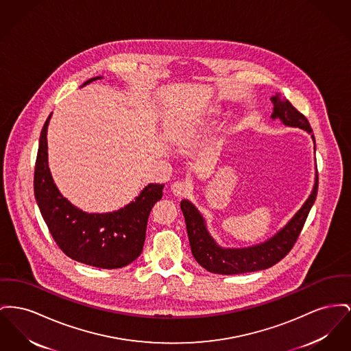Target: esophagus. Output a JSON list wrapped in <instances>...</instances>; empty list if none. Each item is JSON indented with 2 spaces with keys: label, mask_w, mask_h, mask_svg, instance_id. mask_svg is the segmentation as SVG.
I'll list each match as a JSON object with an SVG mask.
<instances>
[{
  "label": "esophagus",
  "mask_w": 351,
  "mask_h": 351,
  "mask_svg": "<svg viewBox=\"0 0 351 351\" xmlns=\"http://www.w3.org/2000/svg\"><path fill=\"white\" fill-rule=\"evenodd\" d=\"M188 191H189V184L186 182H175L171 184V192L178 197L184 196Z\"/></svg>",
  "instance_id": "esophagus-1"
}]
</instances>
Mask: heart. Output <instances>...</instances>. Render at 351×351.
<instances>
[{"instance_id":"heart-1","label":"heart","mask_w":351,"mask_h":351,"mask_svg":"<svg viewBox=\"0 0 351 351\" xmlns=\"http://www.w3.org/2000/svg\"><path fill=\"white\" fill-rule=\"evenodd\" d=\"M217 114H219V110L216 108V107H210L209 110H206V117H209V118H215V117H217ZM183 127H186L184 124L182 125V124H178L176 125V128L175 130H183Z\"/></svg>"}]
</instances>
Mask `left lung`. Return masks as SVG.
Here are the masks:
<instances>
[{"instance_id":"left-lung-1","label":"left lung","mask_w":351,"mask_h":351,"mask_svg":"<svg viewBox=\"0 0 351 351\" xmlns=\"http://www.w3.org/2000/svg\"><path fill=\"white\" fill-rule=\"evenodd\" d=\"M273 104V112L270 115L271 121H280L287 127L301 128L311 136L314 152L315 139L308 119L293 107L288 99L282 98L280 93H276L270 98ZM318 189V173L315 165L314 184L309 197L302 206L294 213L288 223L276 232L271 237L263 243L244 247H228L220 245L215 237L210 234L206 226V217L189 200H182L180 206L186 219V233L192 254L200 267L210 273L217 274H239L249 273L256 270H264L277 264L289 253L294 245L305 220L309 215L310 209L315 202Z\"/></svg>"}]
</instances>
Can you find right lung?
I'll return each mask as SVG.
<instances>
[{
    "mask_svg": "<svg viewBox=\"0 0 351 351\" xmlns=\"http://www.w3.org/2000/svg\"><path fill=\"white\" fill-rule=\"evenodd\" d=\"M94 77L81 87L102 80ZM43 124L34 171V195L53 239L70 258L90 267L118 269L135 261L145 245L149 212L163 196L165 184H148L123 208L88 213L71 204L56 186L47 156V127Z\"/></svg>",
    "mask_w": 351,
    "mask_h": 351,
    "instance_id": "1",
    "label": "right lung"
}]
</instances>
